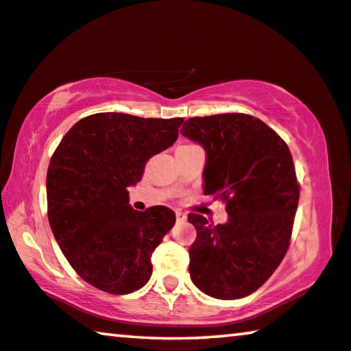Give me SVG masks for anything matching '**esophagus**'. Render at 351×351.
I'll return each mask as SVG.
<instances>
[{
	"mask_svg": "<svg viewBox=\"0 0 351 351\" xmlns=\"http://www.w3.org/2000/svg\"><path fill=\"white\" fill-rule=\"evenodd\" d=\"M187 219V214L182 213V210H176V220L178 221H184Z\"/></svg>",
	"mask_w": 351,
	"mask_h": 351,
	"instance_id": "34e87169",
	"label": "esophagus"
}]
</instances>
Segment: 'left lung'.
I'll use <instances>...</instances> for the list:
<instances>
[{
	"mask_svg": "<svg viewBox=\"0 0 351 351\" xmlns=\"http://www.w3.org/2000/svg\"><path fill=\"white\" fill-rule=\"evenodd\" d=\"M181 134L206 149L204 195L226 203L228 221L189 214L197 239L189 274L219 300L253 293L269 280L291 245L300 186L286 142L247 114L193 117Z\"/></svg>",
	"mask_w": 351,
	"mask_h": 351,
	"instance_id": "8db88e82",
	"label": "left lung"
}]
</instances>
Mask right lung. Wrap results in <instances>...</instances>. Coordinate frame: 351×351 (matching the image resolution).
Listing matches in <instances>:
<instances>
[{"label":"right lung","instance_id":"right-lung-1","mask_svg":"<svg viewBox=\"0 0 351 351\" xmlns=\"http://www.w3.org/2000/svg\"><path fill=\"white\" fill-rule=\"evenodd\" d=\"M182 119L101 112L71 126L49 160L48 220L73 270L99 291L125 295L152 276V254L175 225V213L130 206L128 186L152 156L173 145Z\"/></svg>","mask_w":351,"mask_h":351}]
</instances>
